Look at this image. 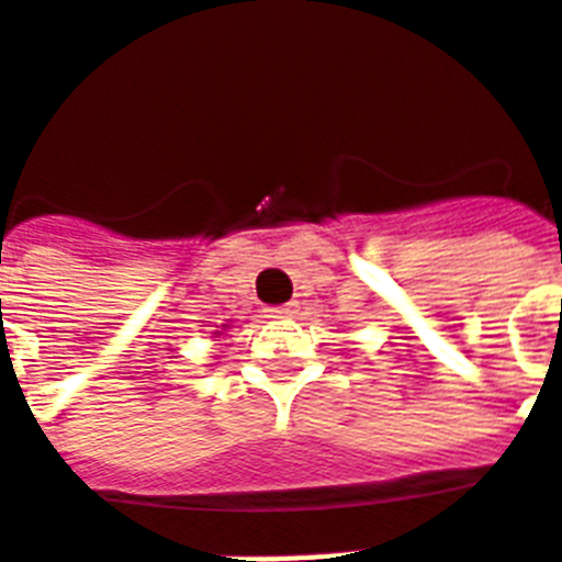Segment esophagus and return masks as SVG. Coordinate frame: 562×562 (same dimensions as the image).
Here are the masks:
<instances>
[{
	"label": "esophagus",
	"instance_id": "obj_1",
	"mask_svg": "<svg viewBox=\"0 0 562 562\" xmlns=\"http://www.w3.org/2000/svg\"><path fill=\"white\" fill-rule=\"evenodd\" d=\"M268 318H291L297 312V303H282V306H268Z\"/></svg>",
	"mask_w": 562,
	"mask_h": 562
}]
</instances>
